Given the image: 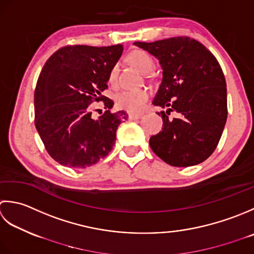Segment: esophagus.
Segmentation results:
<instances>
[{"label":"esophagus","instance_id":"1","mask_svg":"<svg viewBox=\"0 0 254 254\" xmlns=\"http://www.w3.org/2000/svg\"><path fill=\"white\" fill-rule=\"evenodd\" d=\"M142 117V114H128L129 120H139Z\"/></svg>","mask_w":254,"mask_h":254}]
</instances>
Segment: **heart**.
<instances>
[{
	"instance_id": "1",
	"label": "heart",
	"mask_w": 254,
	"mask_h": 254,
	"mask_svg": "<svg viewBox=\"0 0 254 254\" xmlns=\"http://www.w3.org/2000/svg\"><path fill=\"white\" fill-rule=\"evenodd\" d=\"M128 61L143 74L151 71L154 66L152 57L143 50H133L128 56ZM116 68H113L110 72V75H108V80H110L111 83H114L116 81ZM148 100L149 93L144 89L122 91L117 93L115 97L117 106L130 113H138L142 111Z\"/></svg>"
}]
</instances>
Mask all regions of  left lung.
<instances>
[{"mask_svg": "<svg viewBox=\"0 0 254 254\" xmlns=\"http://www.w3.org/2000/svg\"><path fill=\"white\" fill-rule=\"evenodd\" d=\"M133 44L156 57L163 70L152 104L167 111L158 113L163 128L150 137L152 151L173 167L205 161L215 151L228 115L219 62L203 44L186 36ZM171 111L177 114L174 119L168 117Z\"/></svg>", "mask_w": 254, "mask_h": 254, "instance_id": "left-lung-1", "label": "left lung"}]
</instances>
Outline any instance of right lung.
Listing matches in <instances>:
<instances>
[{
  "mask_svg": "<svg viewBox=\"0 0 254 254\" xmlns=\"http://www.w3.org/2000/svg\"><path fill=\"white\" fill-rule=\"evenodd\" d=\"M123 50L122 45L65 46L46 61L34 94L35 126L49 156L61 165L84 169L113 149L117 128L128 115L112 113L114 102L102 92ZM94 100L108 108L97 120L89 110Z\"/></svg>",
  "mask_w": 254,
  "mask_h": 254,
  "instance_id": "1",
  "label": "right lung"
}]
</instances>
